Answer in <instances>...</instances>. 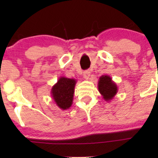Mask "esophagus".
Masks as SVG:
<instances>
[{
	"label": "esophagus",
	"mask_w": 158,
	"mask_h": 158,
	"mask_svg": "<svg viewBox=\"0 0 158 158\" xmlns=\"http://www.w3.org/2000/svg\"><path fill=\"white\" fill-rule=\"evenodd\" d=\"M90 76V70H85V71L83 72V77H84L85 79H89Z\"/></svg>",
	"instance_id": "obj_1"
}]
</instances>
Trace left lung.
<instances>
[{"label": "left lung", "mask_w": 158, "mask_h": 158, "mask_svg": "<svg viewBox=\"0 0 158 158\" xmlns=\"http://www.w3.org/2000/svg\"><path fill=\"white\" fill-rule=\"evenodd\" d=\"M98 90L103 99L106 102H109L115 97L118 91V88L111 77L108 75H102L99 77L98 81Z\"/></svg>", "instance_id": "left-lung-1"}]
</instances>
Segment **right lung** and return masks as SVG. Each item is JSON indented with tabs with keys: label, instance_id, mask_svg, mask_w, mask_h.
<instances>
[{
	"label": "right lung",
	"instance_id": "add662e5",
	"mask_svg": "<svg viewBox=\"0 0 158 158\" xmlns=\"http://www.w3.org/2000/svg\"><path fill=\"white\" fill-rule=\"evenodd\" d=\"M76 83V79L61 77H59L57 82L52 87V99L60 109H68L73 104Z\"/></svg>",
	"mask_w": 158,
	"mask_h": 158
}]
</instances>
